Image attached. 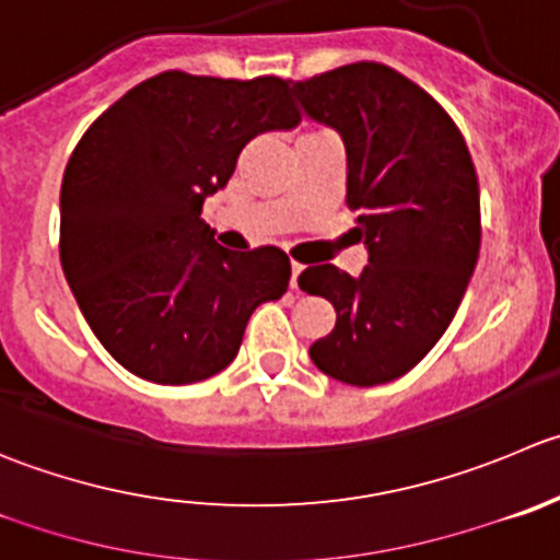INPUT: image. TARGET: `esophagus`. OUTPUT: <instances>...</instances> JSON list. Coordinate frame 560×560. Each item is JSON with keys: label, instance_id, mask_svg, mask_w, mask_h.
<instances>
[{"label": "esophagus", "instance_id": "esophagus-1", "mask_svg": "<svg viewBox=\"0 0 560 560\" xmlns=\"http://www.w3.org/2000/svg\"><path fill=\"white\" fill-rule=\"evenodd\" d=\"M303 273V265L301 262H292V279H290V287L292 290H298V276Z\"/></svg>", "mask_w": 560, "mask_h": 560}]
</instances>
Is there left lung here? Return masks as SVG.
<instances>
[{"label": "left lung", "instance_id": "obj_1", "mask_svg": "<svg viewBox=\"0 0 560 560\" xmlns=\"http://www.w3.org/2000/svg\"><path fill=\"white\" fill-rule=\"evenodd\" d=\"M292 92L345 142L347 205L369 252L361 276L336 265L298 276L336 308L334 330L308 355L339 383H390L446 334L476 270L481 208L468 144L421 86L385 65H345Z\"/></svg>", "mask_w": 560, "mask_h": 560}]
</instances>
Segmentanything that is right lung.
<instances>
[{
	"mask_svg": "<svg viewBox=\"0 0 560 560\" xmlns=\"http://www.w3.org/2000/svg\"><path fill=\"white\" fill-rule=\"evenodd\" d=\"M290 92L276 75L166 70L125 92L75 144L59 259L92 334L136 377H213L235 361L254 308L287 292L281 248L230 252L199 213L254 136L301 122Z\"/></svg>",
	"mask_w": 560,
	"mask_h": 560,
	"instance_id": "1",
	"label": "right lung"
}]
</instances>
